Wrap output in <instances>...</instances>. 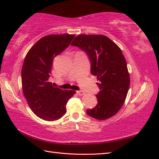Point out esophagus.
Returning <instances> with one entry per match:
<instances>
[{"mask_svg": "<svg viewBox=\"0 0 159 159\" xmlns=\"http://www.w3.org/2000/svg\"><path fill=\"white\" fill-rule=\"evenodd\" d=\"M77 93L79 94V96H83V95H85V92H83V91H81V90H79V91H77Z\"/></svg>", "mask_w": 159, "mask_h": 159, "instance_id": "34e87169", "label": "esophagus"}]
</instances>
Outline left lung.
Listing matches in <instances>:
<instances>
[{
	"instance_id": "8db88e82",
	"label": "left lung",
	"mask_w": 159,
	"mask_h": 159,
	"mask_svg": "<svg viewBox=\"0 0 159 159\" xmlns=\"http://www.w3.org/2000/svg\"><path fill=\"white\" fill-rule=\"evenodd\" d=\"M85 52L91 74L96 76L100 89L97 105L87 114L98 120L109 119L122 107L130 86L126 59L116 43L102 35H79L72 43Z\"/></svg>"
}]
</instances>
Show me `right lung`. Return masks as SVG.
<instances>
[{
    "mask_svg": "<svg viewBox=\"0 0 159 159\" xmlns=\"http://www.w3.org/2000/svg\"><path fill=\"white\" fill-rule=\"evenodd\" d=\"M74 35H47L29 50L22 68L23 93L32 111L46 121L60 119L75 91L54 87L49 82L52 61L70 44Z\"/></svg>",
    "mask_w": 159,
    "mask_h": 159,
    "instance_id": "obj_1",
    "label": "right lung"
}]
</instances>
